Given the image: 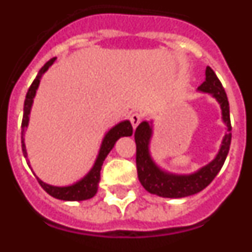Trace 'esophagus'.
<instances>
[{"instance_id": "esophagus-1", "label": "esophagus", "mask_w": 252, "mask_h": 252, "mask_svg": "<svg viewBox=\"0 0 252 252\" xmlns=\"http://www.w3.org/2000/svg\"><path fill=\"white\" fill-rule=\"evenodd\" d=\"M130 121H131V125H132L133 128H136L137 126H139V124L141 122V115L140 113H132V115L130 116Z\"/></svg>"}]
</instances>
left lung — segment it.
<instances>
[{
    "mask_svg": "<svg viewBox=\"0 0 252 252\" xmlns=\"http://www.w3.org/2000/svg\"><path fill=\"white\" fill-rule=\"evenodd\" d=\"M198 92L208 93L217 101L221 108L222 122L226 132L221 141L220 150L213 160L189 174H177L166 171L158 165L150 151V142L154 135V121H142L135 131L136 142V168L140 183L149 193L162 198H184L201 192L208 186L223 166L231 145L230 104L221 82L212 69L206 68V81L198 87Z\"/></svg>",
    "mask_w": 252,
    "mask_h": 252,
    "instance_id": "left-lung-1",
    "label": "left lung"
}]
</instances>
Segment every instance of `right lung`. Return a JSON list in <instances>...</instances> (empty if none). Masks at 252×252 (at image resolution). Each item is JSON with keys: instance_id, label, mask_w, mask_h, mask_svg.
<instances>
[{"instance_id": "add662e5", "label": "right lung", "mask_w": 252, "mask_h": 252, "mask_svg": "<svg viewBox=\"0 0 252 252\" xmlns=\"http://www.w3.org/2000/svg\"><path fill=\"white\" fill-rule=\"evenodd\" d=\"M55 60H57V58H53V59H50L49 62H46L45 65L40 69L36 78L34 79L32 84L30 86V88H29L28 94H26L25 98V103H24V117H22L21 125V144L22 153H24L25 159L28 160V165L30 166V160L28 159V150H26L25 146V132L26 130H28L29 121H30L31 108H32V103H34V98L35 95H36L40 81H41L43 75L48 72V69L55 63ZM131 135H132V126H131V122L128 121V120H124V121L116 124L113 127H111L110 130L104 133V136L101 142V146H99L98 155H97V158H95L94 160V164H93L91 170L88 171L83 178L77 180L75 183L63 187L51 186V184L45 183V182H43L40 178H37L40 186L43 187L44 190H45L46 193H49L51 197L57 198V199H62V201H86V199H90V198L94 197L97 190H98V184L99 180H101V169L104 159H106L107 155L110 154V151L112 150L116 141H117L120 137L131 136Z\"/></svg>"}]
</instances>
